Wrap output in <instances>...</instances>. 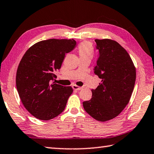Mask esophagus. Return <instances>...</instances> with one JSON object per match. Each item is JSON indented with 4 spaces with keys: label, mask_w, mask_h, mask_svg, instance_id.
<instances>
[{
    "label": "esophagus",
    "mask_w": 154,
    "mask_h": 154,
    "mask_svg": "<svg viewBox=\"0 0 154 154\" xmlns=\"http://www.w3.org/2000/svg\"><path fill=\"white\" fill-rule=\"evenodd\" d=\"M72 88L74 90H81L82 88L76 85V84H73V85H72Z\"/></svg>",
    "instance_id": "1"
}]
</instances>
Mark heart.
I'll list each match as a JSON object with an SVG mask.
<instances>
[{
    "label": "heart",
    "instance_id": "b5f03b06",
    "mask_svg": "<svg viewBox=\"0 0 154 154\" xmlns=\"http://www.w3.org/2000/svg\"><path fill=\"white\" fill-rule=\"evenodd\" d=\"M78 52L80 57L92 58L94 55V48L92 44L88 41H84L79 44L78 46Z\"/></svg>",
    "mask_w": 154,
    "mask_h": 154
}]
</instances>
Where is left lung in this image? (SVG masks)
Listing matches in <instances>:
<instances>
[{"label": "left lung", "mask_w": 154, "mask_h": 154, "mask_svg": "<svg viewBox=\"0 0 154 154\" xmlns=\"http://www.w3.org/2000/svg\"><path fill=\"white\" fill-rule=\"evenodd\" d=\"M95 42L100 55L94 73L102 81L83 107L95 120L106 122L116 117L129 103L136 72L129 54L118 42L108 38Z\"/></svg>", "instance_id": "obj_1"}]
</instances>
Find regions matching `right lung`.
<instances>
[{"mask_svg": "<svg viewBox=\"0 0 154 154\" xmlns=\"http://www.w3.org/2000/svg\"><path fill=\"white\" fill-rule=\"evenodd\" d=\"M74 39H48L27 50L18 66L16 84L23 104L30 114L50 120L61 114L73 89L54 83L65 54L75 48Z\"/></svg>", "mask_w": 154, "mask_h": 154, "instance_id": "obj_1", "label": "right lung"}]
</instances>
